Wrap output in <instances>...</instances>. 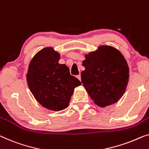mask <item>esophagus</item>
Instances as JSON below:
<instances>
[{"mask_svg":"<svg viewBox=\"0 0 149 149\" xmlns=\"http://www.w3.org/2000/svg\"><path fill=\"white\" fill-rule=\"evenodd\" d=\"M76 77H77V79H79V80H81V75H80V74H79V75H77V76H76Z\"/></svg>","mask_w":149,"mask_h":149,"instance_id":"34e87169","label":"esophagus"}]
</instances>
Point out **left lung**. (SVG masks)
Listing matches in <instances>:
<instances>
[{
    "mask_svg": "<svg viewBox=\"0 0 149 149\" xmlns=\"http://www.w3.org/2000/svg\"><path fill=\"white\" fill-rule=\"evenodd\" d=\"M85 57L81 79L91 99L100 107L117 102L129 78V68L123 54L113 47L103 45Z\"/></svg>",
    "mask_w": 149,
    "mask_h": 149,
    "instance_id": "obj_1",
    "label": "left lung"
}]
</instances>
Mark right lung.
<instances>
[{"label": "right lung", "instance_id": "add662e5", "mask_svg": "<svg viewBox=\"0 0 149 149\" xmlns=\"http://www.w3.org/2000/svg\"><path fill=\"white\" fill-rule=\"evenodd\" d=\"M59 53L45 47L31 61L26 81L35 98L47 109L59 111L69 105L74 88L81 85L78 79L70 75L65 64H59Z\"/></svg>", "mask_w": 149, "mask_h": 149}]
</instances>
